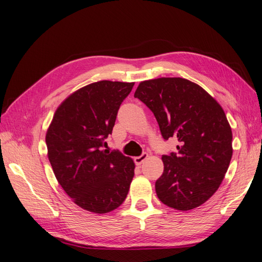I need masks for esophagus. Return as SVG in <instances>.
I'll list each match as a JSON object with an SVG mask.
<instances>
[{
	"label": "esophagus",
	"mask_w": 262,
	"mask_h": 262,
	"mask_svg": "<svg viewBox=\"0 0 262 262\" xmlns=\"http://www.w3.org/2000/svg\"><path fill=\"white\" fill-rule=\"evenodd\" d=\"M147 157H148L147 153H142L140 156L134 157V163H136L137 165H141L142 163H143L146 160Z\"/></svg>",
	"instance_id": "34e87169"
}]
</instances>
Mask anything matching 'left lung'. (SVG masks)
<instances>
[{"instance_id":"obj_1","label":"left lung","mask_w":262,"mask_h":262,"mask_svg":"<svg viewBox=\"0 0 262 262\" xmlns=\"http://www.w3.org/2000/svg\"><path fill=\"white\" fill-rule=\"evenodd\" d=\"M134 97L156 118L164 140L177 138V153L163 155L156 194L172 209L188 211L215 193L232 160V129L219 102L181 77L141 82Z\"/></svg>"}]
</instances>
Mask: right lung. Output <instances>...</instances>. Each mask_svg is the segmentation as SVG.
Returning <instances> with one entry per match:
<instances>
[{
  "mask_svg": "<svg viewBox=\"0 0 262 262\" xmlns=\"http://www.w3.org/2000/svg\"><path fill=\"white\" fill-rule=\"evenodd\" d=\"M133 85L100 81L82 87L59 106L47 131L46 144L55 178L84 210L108 213L121 205L129 192L133 161L104 147Z\"/></svg>",
  "mask_w": 262,
  "mask_h": 262,
  "instance_id": "1",
  "label": "right lung"
}]
</instances>
